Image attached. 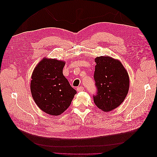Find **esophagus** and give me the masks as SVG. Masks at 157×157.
<instances>
[{
    "instance_id": "34e87169",
    "label": "esophagus",
    "mask_w": 157,
    "mask_h": 157,
    "mask_svg": "<svg viewBox=\"0 0 157 157\" xmlns=\"http://www.w3.org/2000/svg\"><path fill=\"white\" fill-rule=\"evenodd\" d=\"M77 90L78 92H82L84 90V87L82 86H78L77 88Z\"/></svg>"
}]
</instances>
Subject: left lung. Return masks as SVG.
<instances>
[{
    "mask_svg": "<svg viewBox=\"0 0 157 157\" xmlns=\"http://www.w3.org/2000/svg\"><path fill=\"white\" fill-rule=\"evenodd\" d=\"M95 62L97 93L93 96L94 101L103 111H110L124 101L129 90V76L121 61L111 57H97Z\"/></svg>",
    "mask_w": 157,
    "mask_h": 157,
    "instance_id": "1",
    "label": "left lung"
}]
</instances>
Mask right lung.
<instances>
[{
	"instance_id": "1",
	"label": "right lung",
	"mask_w": 157,
	"mask_h": 157,
	"mask_svg": "<svg viewBox=\"0 0 157 157\" xmlns=\"http://www.w3.org/2000/svg\"><path fill=\"white\" fill-rule=\"evenodd\" d=\"M65 63L63 61L44 58L32 74L33 98L42 111L51 115L62 114L77 94L63 75Z\"/></svg>"
}]
</instances>
